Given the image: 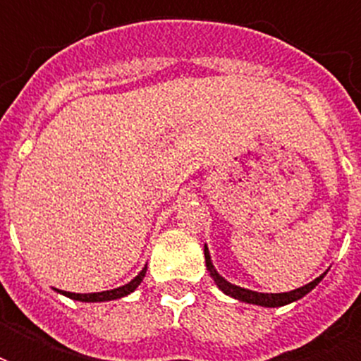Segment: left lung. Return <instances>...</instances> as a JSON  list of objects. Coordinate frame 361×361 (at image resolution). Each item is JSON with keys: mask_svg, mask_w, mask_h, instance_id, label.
Masks as SVG:
<instances>
[{"mask_svg": "<svg viewBox=\"0 0 361 361\" xmlns=\"http://www.w3.org/2000/svg\"><path fill=\"white\" fill-rule=\"evenodd\" d=\"M204 257H206V268H208L212 279L215 281V285L219 286L226 296L236 298V300H240V302L252 303V305H262V307H281V305H286V303L296 302V300H300V298H303L305 294H309V292L313 290L314 286L319 285L320 281H322V277L326 275L322 274L320 277H317L314 281L307 283L305 286H300V288H296V290L281 292V294H268V292H255V290H249V288H241V286L228 283L223 275L217 274V269H215V266L212 264V257H209L208 245H204Z\"/></svg>", "mask_w": 361, "mask_h": 361, "instance_id": "obj_1", "label": "left lung"}]
</instances>
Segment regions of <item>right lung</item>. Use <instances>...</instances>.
<instances>
[{
	"label": "right lung",
	"mask_w": 361,
	"mask_h": 361,
	"mask_svg": "<svg viewBox=\"0 0 361 361\" xmlns=\"http://www.w3.org/2000/svg\"><path fill=\"white\" fill-rule=\"evenodd\" d=\"M147 268H142V271L136 275L135 279L127 283V285L120 286V288H114V290H103V292H92V294H75V292H65V290H58L61 292L63 296L71 298V300H76V302H110V300H118V298H123L127 294L135 290L136 286L140 285L142 279H144V275H146Z\"/></svg>",
	"instance_id": "1"
}]
</instances>
